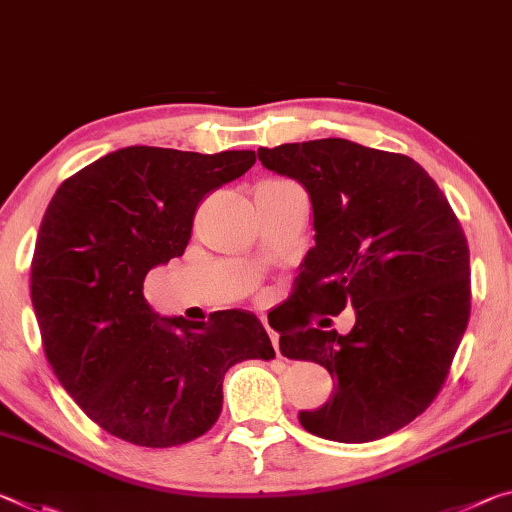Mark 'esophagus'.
<instances>
[{
  "instance_id": "obj_1",
  "label": "esophagus",
  "mask_w": 512,
  "mask_h": 512,
  "mask_svg": "<svg viewBox=\"0 0 512 512\" xmlns=\"http://www.w3.org/2000/svg\"><path fill=\"white\" fill-rule=\"evenodd\" d=\"M265 331H267V335H270L276 356H281V351H279V333H276L274 329H270V326H267V324H265Z\"/></svg>"
}]
</instances>
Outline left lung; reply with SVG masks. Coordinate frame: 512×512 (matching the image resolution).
<instances>
[{
    "label": "left lung",
    "mask_w": 512,
    "mask_h": 512,
    "mask_svg": "<svg viewBox=\"0 0 512 512\" xmlns=\"http://www.w3.org/2000/svg\"><path fill=\"white\" fill-rule=\"evenodd\" d=\"M313 206L315 247L299 265L279 349L315 360L333 395L299 422L317 438L372 442L429 408L469 320V249L449 201L413 158L345 138L258 149ZM354 307L355 329L313 330L310 317ZM324 322V320H322Z\"/></svg>",
    "instance_id": "8db88e82"
}]
</instances>
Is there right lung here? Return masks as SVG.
<instances>
[{
  "label": "right lung",
  "instance_id": "1",
  "mask_svg": "<svg viewBox=\"0 0 512 512\" xmlns=\"http://www.w3.org/2000/svg\"><path fill=\"white\" fill-rule=\"evenodd\" d=\"M256 163L254 152L124 147L65 179L40 222L31 304L45 356L92 422L140 447H174L220 417L240 360L274 358L254 313L208 322L158 315L149 270L181 256L199 201Z\"/></svg>",
  "mask_w": 512,
  "mask_h": 512
}]
</instances>
